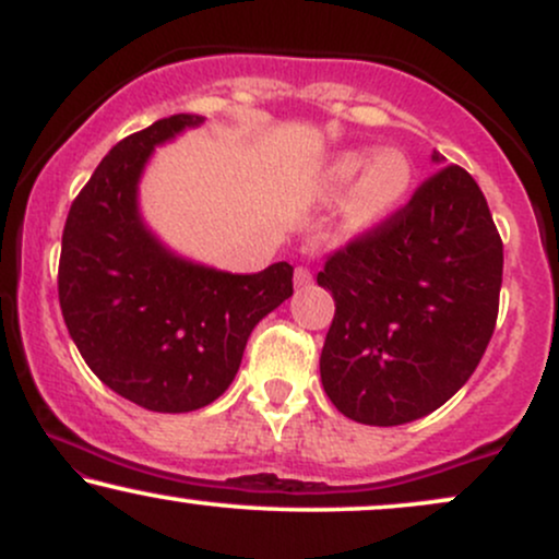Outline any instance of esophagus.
<instances>
[{"label":"esophagus","mask_w":559,"mask_h":559,"mask_svg":"<svg viewBox=\"0 0 559 559\" xmlns=\"http://www.w3.org/2000/svg\"><path fill=\"white\" fill-rule=\"evenodd\" d=\"M294 284H297L299 288H305V286H310L312 284V271L310 267H297V271H294Z\"/></svg>","instance_id":"esophagus-1"}]
</instances>
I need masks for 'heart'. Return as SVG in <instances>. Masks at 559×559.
I'll use <instances>...</instances> for the list:
<instances>
[{"label":"heart","mask_w":559,"mask_h":559,"mask_svg":"<svg viewBox=\"0 0 559 559\" xmlns=\"http://www.w3.org/2000/svg\"><path fill=\"white\" fill-rule=\"evenodd\" d=\"M413 181V165L400 150L370 152L352 150L331 159L325 168V191L342 197L352 187L344 202V221L349 230H365L389 217L402 204Z\"/></svg>","instance_id":"heart-1"}]
</instances>
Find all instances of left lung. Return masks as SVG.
<instances>
[{"instance_id": "left-lung-1", "label": "left lung", "mask_w": 559, "mask_h": 559, "mask_svg": "<svg viewBox=\"0 0 559 559\" xmlns=\"http://www.w3.org/2000/svg\"><path fill=\"white\" fill-rule=\"evenodd\" d=\"M502 262L484 191L460 165L436 170L404 207L329 254L318 284L336 312L320 378L338 413L402 426L463 389L497 325Z\"/></svg>"}]
</instances>
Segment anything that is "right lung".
I'll return each mask as SVG.
<instances>
[{
  "label": "right lung",
  "mask_w": 559,
  "mask_h": 559,
  "mask_svg": "<svg viewBox=\"0 0 559 559\" xmlns=\"http://www.w3.org/2000/svg\"><path fill=\"white\" fill-rule=\"evenodd\" d=\"M202 123L170 115L112 146L62 230V318L81 357L115 394L152 413L215 402L249 333L294 294L288 262L234 275L176 258L141 223L136 186L152 150Z\"/></svg>",
  "instance_id": "add662e5"
}]
</instances>
